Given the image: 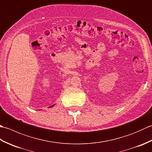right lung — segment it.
Wrapping results in <instances>:
<instances>
[{
	"mask_svg": "<svg viewBox=\"0 0 152 152\" xmlns=\"http://www.w3.org/2000/svg\"><path fill=\"white\" fill-rule=\"evenodd\" d=\"M54 106V105H53V106H51V107H52V106Z\"/></svg>",
	"mask_w": 152,
	"mask_h": 152,
	"instance_id": "add662e5",
	"label": "right lung"
}]
</instances>
